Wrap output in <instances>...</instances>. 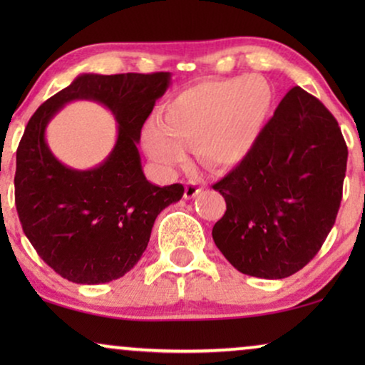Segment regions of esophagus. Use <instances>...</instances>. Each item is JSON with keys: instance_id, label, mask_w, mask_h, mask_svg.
I'll use <instances>...</instances> for the list:
<instances>
[{"instance_id": "34e87169", "label": "esophagus", "mask_w": 365, "mask_h": 365, "mask_svg": "<svg viewBox=\"0 0 365 365\" xmlns=\"http://www.w3.org/2000/svg\"><path fill=\"white\" fill-rule=\"evenodd\" d=\"M201 191H202V187L199 186L197 182L189 181V182H186V186H184V197L192 199V197H196Z\"/></svg>"}]
</instances>
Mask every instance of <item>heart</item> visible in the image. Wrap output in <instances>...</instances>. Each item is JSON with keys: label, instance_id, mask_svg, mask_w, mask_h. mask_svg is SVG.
Returning <instances> with one entry per match:
<instances>
[{"label": "heart", "instance_id": "1", "mask_svg": "<svg viewBox=\"0 0 365 365\" xmlns=\"http://www.w3.org/2000/svg\"><path fill=\"white\" fill-rule=\"evenodd\" d=\"M276 94L262 76H239L192 84L164 104L161 118L143 134L149 158L173 171L191 146L199 164L226 169L241 163L271 118Z\"/></svg>", "mask_w": 365, "mask_h": 365}]
</instances>
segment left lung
Listing matches in <instances>:
<instances>
[{"mask_svg": "<svg viewBox=\"0 0 365 365\" xmlns=\"http://www.w3.org/2000/svg\"><path fill=\"white\" fill-rule=\"evenodd\" d=\"M346 168L336 118L292 88L251 153L212 186L226 199L212 227L217 249L247 276L284 279L301 271L336 222Z\"/></svg>", "mask_w": 365, "mask_h": 365, "instance_id": "obj_1", "label": "left lung"}]
</instances>
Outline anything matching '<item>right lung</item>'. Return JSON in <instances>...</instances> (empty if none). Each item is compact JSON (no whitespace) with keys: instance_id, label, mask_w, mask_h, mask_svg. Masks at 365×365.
<instances>
[{"instance_id":"obj_1","label":"right lung","mask_w":365,"mask_h":365,"mask_svg":"<svg viewBox=\"0 0 365 365\" xmlns=\"http://www.w3.org/2000/svg\"><path fill=\"white\" fill-rule=\"evenodd\" d=\"M169 83V73L81 74L28 121L16 151L14 202L39 257L68 281L123 277L146 251L158 214L182 197V184L148 181L138 151L143 124ZM78 98L103 103L118 123L113 151L86 172L58 162L43 138L53 114Z\"/></svg>"}]
</instances>
